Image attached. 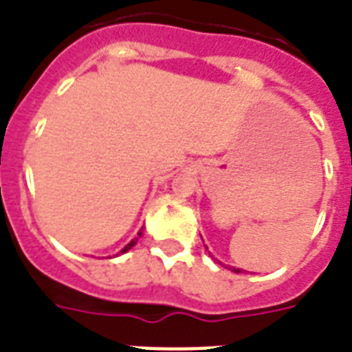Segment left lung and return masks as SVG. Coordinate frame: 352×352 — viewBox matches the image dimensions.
<instances>
[{
  "instance_id": "obj_1",
  "label": "left lung",
  "mask_w": 352,
  "mask_h": 352,
  "mask_svg": "<svg viewBox=\"0 0 352 352\" xmlns=\"http://www.w3.org/2000/svg\"><path fill=\"white\" fill-rule=\"evenodd\" d=\"M234 272H239V268H237V270H235V268H234Z\"/></svg>"
}]
</instances>
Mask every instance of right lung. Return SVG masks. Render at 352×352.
I'll return each instance as SVG.
<instances>
[{"mask_svg":"<svg viewBox=\"0 0 352 352\" xmlns=\"http://www.w3.org/2000/svg\"><path fill=\"white\" fill-rule=\"evenodd\" d=\"M138 237H142V230L138 232ZM138 237H135V239H131V241H129V243H127V245H126V246H124V248H122V250H120V254H126V252H127V250H131L133 246L137 245V241H138Z\"/></svg>","mask_w":352,"mask_h":352,"instance_id":"1","label":"right lung"}]
</instances>
